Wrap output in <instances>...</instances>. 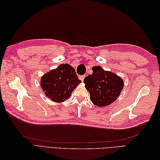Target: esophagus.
<instances>
[{
    "mask_svg": "<svg viewBox=\"0 0 160 160\" xmlns=\"http://www.w3.org/2000/svg\"><path fill=\"white\" fill-rule=\"evenodd\" d=\"M85 77H86V75H81V76H79V79H80V80H81V81H83V80H84V79H85Z\"/></svg>",
    "mask_w": 160,
    "mask_h": 160,
    "instance_id": "obj_1",
    "label": "esophagus"
}]
</instances>
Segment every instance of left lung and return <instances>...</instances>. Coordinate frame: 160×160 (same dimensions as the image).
I'll return each mask as SVG.
<instances>
[{"label": "left lung", "instance_id": "obj_1", "mask_svg": "<svg viewBox=\"0 0 160 160\" xmlns=\"http://www.w3.org/2000/svg\"><path fill=\"white\" fill-rule=\"evenodd\" d=\"M92 70L93 73L83 80L85 88L89 92L92 102L99 107H105L117 99L123 88V81L99 66L93 67Z\"/></svg>", "mask_w": 160, "mask_h": 160}]
</instances>
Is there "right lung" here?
Listing matches in <instances>:
<instances>
[{
    "mask_svg": "<svg viewBox=\"0 0 160 160\" xmlns=\"http://www.w3.org/2000/svg\"><path fill=\"white\" fill-rule=\"evenodd\" d=\"M81 82L75 70L69 64H61L41 77V85L45 95L52 101L63 102Z\"/></svg>",
    "mask_w": 160,
    "mask_h": 160,
    "instance_id": "obj_1",
    "label": "right lung"
}]
</instances>
